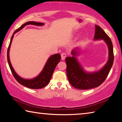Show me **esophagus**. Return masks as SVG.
Masks as SVG:
<instances>
[{"instance_id": "esophagus-1", "label": "esophagus", "mask_w": 122, "mask_h": 122, "mask_svg": "<svg viewBox=\"0 0 122 122\" xmlns=\"http://www.w3.org/2000/svg\"><path fill=\"white\" fill-rule=\"evenodd\" d=\"M61 59L62 60H64L65 59L66 56H67V55H66V54L65 53H63L61 54Z\"/></svg>"}]
</instances>
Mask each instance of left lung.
<instances>
[{
  "instance_id": "left-lung-1",
  "label": "left lung",
  "mask_w": 122,
  "mask_h": 122,
  "mask_svg": "<svg viewBox=\"0 0 122 122\" xmlns=\"http://www.w3.org/2000/svg\"><path fill=\"white\" fill-rule=\"evenodd\" d=\"M94 39L104 40L109 48L108 61L100 71L93 73H86L83 71L75 57H67L66 58L68 79L72 86L78 89H90L100 86L106 80L113 65L114 55L112 41L102 28L97 25H95ZM76 51L74 49L72 51L71 54L73 56L77 54Z\"/></svg>"
}]
</instances>
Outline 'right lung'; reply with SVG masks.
I'll return each mask as SVG.
<instances>
[{
	"label": "right lung",
	"instance_id": "add662e5",
	"mask_svg": "<svg viewBox=\"0 0 122 122\" xmlns=\"http://www.w3.org/2000/svg\"><path fill=\"white\" fill-rule=\"evenodd\" d=\"M27 25H34L36 26H42L44 25L43 23H41V22H37L35 21H29L27 22L26 23L22 25L19 28L16 30L14 32L13 35L11 37V41H10V43L9 44V47L7 49V61L9 63V65L10 66V69H11V72L12 74H13L14 78L21 85L25 86L26 87L30 89H40L43 87H45L46 86L47 84L50 81V80L51 78V76L53 75V72L54 71V69L56 67V65L58 64V63L60 61L61 59V55L59 54H56L51 56L48 59V61H47L46 65L45 66V67L42 72L40 74V75L37 76L36 77L33 78V79L31 80H26L20 77V76H18L17 74H16L15 71L12 67V66L10 62V57H9V51L10 48L11 46L12 39L13 38L14 34L20 30L24 27L25 26Z\"/></svg>",
	"mask_w": 122,
	"mask_h": 122
}]
</instances>
